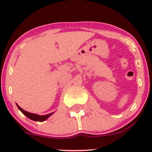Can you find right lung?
<instances>
[{
    "instance_id": "right-lung-1",
    "label": "right lung",
    "mask_w": 152,
    "mask_h": 152,
    "mask_svg": "<svg viewBox=\"0 0 152 152\" xmlns=\"http://www.w3.org/2000/svg\"><path fill=\"white\" fill-rule=\"evenodd\" d=\"M17 106H18V109H19L21 112H22L23 114L25 115L26 116L27 118H28L29 119H31V120H32V121H39V122L44 121H45L46 119L50 117L52 114H53V113H49V114L45 115H39L34 114V113H28V112L23 110L20 107H19V106H18V104H17Z\"/></svg>"
}]
</instances>
